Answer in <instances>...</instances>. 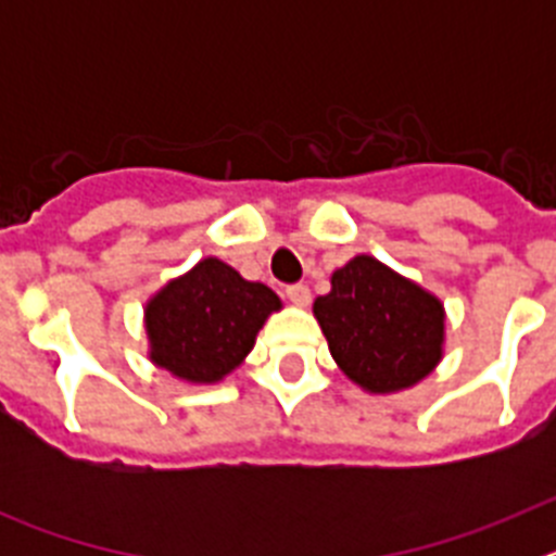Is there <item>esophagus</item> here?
Here are the masks:
<instances>
[{"instance_id":"34e87169","label":"esophagus","mask_w":556,"mask_h":556,"mask_svg":"<svg viewBox=\"0 0 556 556\" xmlns=\"http://www.w3.org/2000/svg\"><path fill=\"white\" fill-rule=\"evenodd\" d=\"M287 298L294 306H308V303H312V289H308L306 283H289Z\"/></svg>"}]
</instances>
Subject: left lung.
<instances>
[{"label":"left lung","instance_id":"1","mask_svg":"<svg viewBox=\"0 0 556 556\" xmlns=\"http://www.w3.org/2000/svg\"><path fill=\"white\" fill-rule=\"evenodd\" d=\"M314 317L339 370L367 392L406 390L443 358V303L372 255H356L331 275Z\"/></svg>","mask_w":556,"mask_h":556}]
</instances>
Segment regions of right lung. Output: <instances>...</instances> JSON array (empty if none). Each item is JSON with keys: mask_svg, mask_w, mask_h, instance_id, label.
I'll return each mask as SVG.
<instances>
[{"mask_svg": "<svg viewBox=\"0 0 556 556\" xmlns=\"http://www.w3.org/2000/svg\"><path fill=\"white\" fill-rule=\"evenodd\" d=\"M278 308L273 289L244 281L219 258H203L147 303L150 358L191 384H214L242 365Z\"/></svg>", "mask_w": 556, "mask_h": 556, "instance_id": "add662e5", "label": "right lung"}]
</instances>
